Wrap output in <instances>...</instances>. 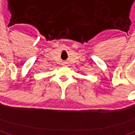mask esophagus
I'll return each instance as SVG.
<instances>
[{
  "label": "esophagus",
  "mask_w": 135,
  "mask_h": 135,
  "mask_svg": "<svg viewBox=\"0 0 135 135\" xmlns=\"http://www.w3.org/2000/svg\"><path fill=\"white\" fill-rule=\"evenodd\" d=\"M62 65H63V66H67L68 62H62Z\"/></svg>",
  "instance_id": "obj_1"
}]
</instances>
